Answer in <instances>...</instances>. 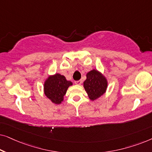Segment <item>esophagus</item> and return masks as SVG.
I'll return each mask as SVG.
<instances>
[{
    "instance_id": "34e87169",
    "label": "esophagus",
    "mask_w": 152,
    "mask_h": 152,
    "mask_svg": "<svg viewBox=\"0 0 152 152\" xmlns=\"http://www.w3.org/2000/svg\"><path fill=\"white\" fill-rule=\"evenodd\" d=\"M75 84H77V85H81V84H82V80L75 81Z\"/></svg>"
}]
</instances>
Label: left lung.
Listing matches in <instances>:
<instances>
[{
	"mask_svg": "<svg viewBox=\"0 0 152 152\" xmlns=\"http://www.w3.org/2000/svg\"><path fill=\"white\" fill-rule=\"evenodd\" d=\"M107 79L101 72L93 69L87 72L84 88L91 100L94 101L102 96L107 91Z\"/></svg>",
	"mask_w": 152,
	"mask_h": 152,
	"instance_id": "8db88e82",
	"label": "left lung"
}]
</instances>
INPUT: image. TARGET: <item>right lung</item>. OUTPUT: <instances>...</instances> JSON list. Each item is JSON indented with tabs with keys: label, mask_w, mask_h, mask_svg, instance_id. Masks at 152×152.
<instances>
[{
	"label": "right lung",
	"mask_w": 152,
	"mask_h": 152,
	"mask_svg": "<svg viewBox=\"0 0 152 152\" xmlns=\"http://www.w3.org/2000/svg\"><path fill=\"white\" fill-rule=\"evenodd\" d=\"M72 82L59 73L50 75L45 79L43 84V92L47 98L55 104H60L64 101L68 87Z\"/></svg>",
	"instance_id": "add662e5"
}]
</instances>
